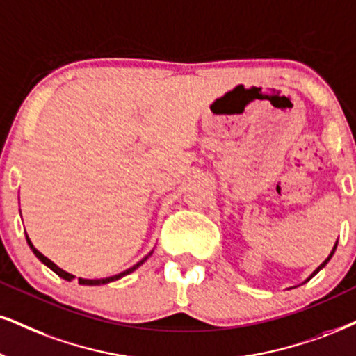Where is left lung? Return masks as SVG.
I'll list each match as a JSON object with an SVG mask.
<instances>
[{
  "label": "left lung",
  "mask_w": 356,
  "mask_h": 356,
  "mask_svg": "<svg viewBox=\"0 0 356 356\" xmlns=\"http://www.w3.org/2000/svg\"><path fill=\"white\" fill-rule=\"evenodd\" d=\"M335 249H337V244H335V245H333V249H332L330 256H328V257L325 259V261H323V262H322V264H320V266L317 267V270H315V272H314V274H312V275H310V277H309V279H307V280H310V279H312V277H314V275H315V274H317V272H318L320 269H322V267H325V264H327V262H328V261H330V259H332V256H333V252H335Z\"/></svg>",
  "instance_id": "8db88e82"
}]
</instances>
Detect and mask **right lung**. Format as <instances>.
Masks as SVG:
<instances>
[{"mask_svg": "<svg viewBox=\"0 0 356 356\" xmlns=\"http://www.w3.org/2000/svg\"><path fill=\"white\" fill-rule=\"evenodd\" d=\"M26 241H28V244H29V248L33 249V252L36 254V257L39 259V261L42 262V264H46L47 267H49L51 270H54L57 275H59V277H63V279H65V280H69V282H71V280H74V275L72 274H69V272H65V270H63V269H59V267H57L54 262L52 261H49V259H47L46 256H42L41 252L38 251L36 248H34L33 245V243H31L29 241V238H28V234H26ZM148 256H152V252L148 254ZM148 256L147 257H143L142 261L138 262V264H135L134 267H130V269H127V270H124V272H120V274H117V275H112V277H105V279H79V284H82V285H102V284H108V282H113V280H117V279H120V277H124V275H127V274H130V272H134L135 269H137V267H140L143 264L145 261H147L148 259Z\"/></svg>", "mask_w": 356, "mask_h": 356, "instance_id": "add662e5", "label": "right lung"}]
</instances>
